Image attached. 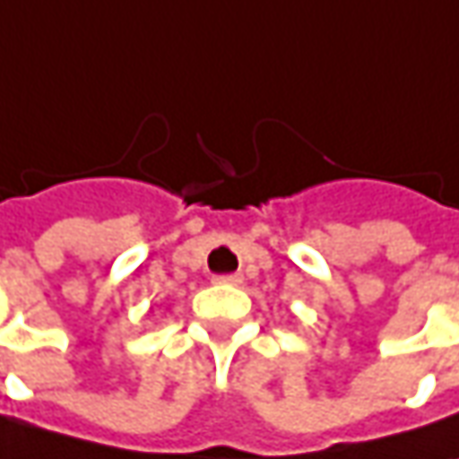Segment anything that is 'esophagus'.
<instances>
[{
    "instance_id": "obj_1",
    "label": "esophagus",
    "mask_w": 459,
    "mask_h": 459,
    "mask_svg": "<svg viewBox=\"0 0 459 459\" xmlns=\"http://www.w3.org/2000/svg\"><path fill=\"white\" fill-rule=\"evenodd\" d=\"M217 283H230V286H239L242 283V275L239 273H227V275H217L214 278Z\"/></svg>"
}]
</instances>
